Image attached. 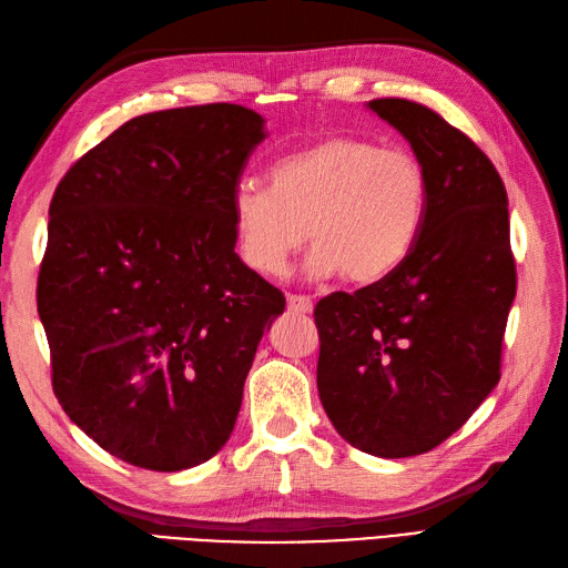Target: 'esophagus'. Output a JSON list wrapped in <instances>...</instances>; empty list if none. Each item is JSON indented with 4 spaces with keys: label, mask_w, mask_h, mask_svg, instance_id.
Segmentation results:
<instances>
[{
    "label": "esophagus",
    "mask_w": 568,
    "mask_h": 568,
    "mask_svg": "<svg viewBox=\"0 0 568 568\" xmlns=\"http://www.w3.org/2000/svg\"><path fill=\"white\" fill-rule=\"evenodd\" d=\"M286 308H288L291 313H296V315H305V313L313 311V301H311L308 296L288 294V296H286Z\"/></svg>",
    "instance_id": "obj_1"
}]
</instances>
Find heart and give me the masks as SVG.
Here are the masks:
<instances>
[{"mask_svg":"<svg viewBox=\"0 0 568 568\" xmlns=\"http://www.w3.org/2000/svg\"><path fill=\"white\" fill-rule=\"evenodd\" d=\"M430 203V179L408 150L358 135H322L270 170V189L241 181L232 197V234L241 263L280 277L308 239L305 267L339 272L348 284H377L416 248Z\"/></svg>","mask_w":568,"mask_h":568,"instance_id":"heart-1","label":"heart"}]
</instances>
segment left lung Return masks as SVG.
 <instances>
[{
    "mask_svg": "<svg viewBox=\"0 0 568 568\" xmlns=\"http://www.w3.org/2000/svg\"><path fill=\"white\" fill-rule=\"evenodd\" d=\"M367 106L410 143L430 203L392 277L315 305L317 392L351 447L404 458L452 437L497 387L516 263L507 189L485 152L425 104Z\"/></svg>",
    "mask_w": 568,
    "mask_h": 568,
    "instance_id": "left-lung-1",
    "label": "left lung"
}]
</instances>
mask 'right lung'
Masks as SVG:
<instances>
[{
    "label": "right lung",
    "mask_w": 568,
    "mask_h": 568,
    "mask_svg": "<svg viewBox=\"0 0 568 568\" xmlns=\"http://www.w3.org/2000/svg\"><path fill=\"white\" fill-rule=\"evenodd\" d=\"M265 119L241 104L135 116L75 162L50 203L38 313L52 389L104 452L148 470L217 454L277 286L234 253L232 197Z\"/></svg>",
    "instance_id": "obj_1"
}]
</instances>
